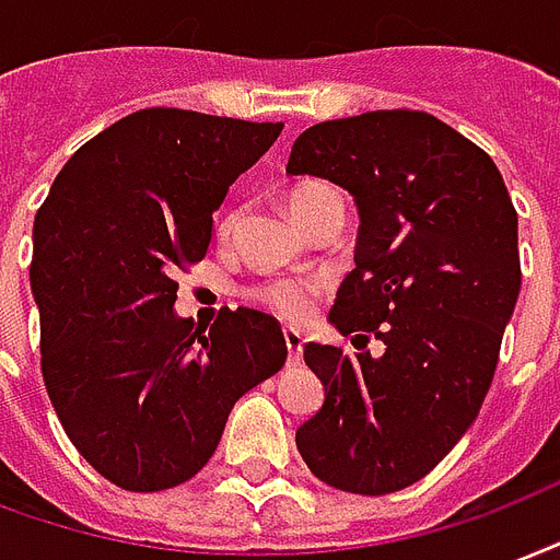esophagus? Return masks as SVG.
Instances as JSON below:
<instances>
[{"label":"esophagus","mask_w":560,"mask_h":560,"mask_svg":"<svg viewBox=\"0 0 560 560\" xmlns=\"http://www.w3.org/2000/svg\"><path fill=\"white\" fill-rule=\"evenodd\" d=\"M284 343H288V364H300L302 335L296 329H284Z\"/></svg>","instance_id":"34e87169"}]
</instances>
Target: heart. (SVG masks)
Returning <instances> with one entry per match:
<instances>
[{
  "label": "heart",
  "instance_id": "1",
  "mask_svg": "<svg viewBox=\"0 0 560 560\" xmlns=\"http://www.w3.org/2000/svg\"><path fill=\"white\" fill-rule=\"evenodd\" d=\"M338 205H341V196L326 180L308 177V180H296L288 189V207L302 225H312L320 213ZM237 225L240 207H225L217 219V240L225 243L234 237ZM323 288H326V281L320 276H276V279L255 281L252 288H246V296L252 305L276 314L279 320H302V317H308Z\"/></svg>",
  "mask_w": 560,
  "mask_h": 560
}]
</instances>
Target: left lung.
<instances>
[{"label":"left lung","mask_w":560,"mask_h":560,"mask_svg":"<svg viewBox=\"0 0 560 560\" xmlns=\"http://www.w3.org/2000/svg\"><path fill=\"white\" fill-rule=\"evenodd\" d=\"M288 175L353 196L355 269L329 320L364 347L383 343L380 355L305 347L326 397L296 448L335 490H404L436 469L490 392L523 284L508 186L490 153L412 109L314 124Z\"/></svg>","instance_id":"1"}]
</instances>
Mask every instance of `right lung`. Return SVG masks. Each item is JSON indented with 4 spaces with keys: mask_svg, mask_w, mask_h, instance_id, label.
<instances>
[{
    "mask_svg": "<svg viewBox=\"0 0 560 560\" xmlns=\"http://www.w3.org/2000/svg\"><path fill=\"white\" fill-rule=\"evenodd\" d=\"M281 127L132 112L70 156L37 210L44 385L70 442L121 490L205 469L234 404L288 359L269 314L225 308L210 329L175 314V272L205 258L213 210Z\"/></svg>",
    "mask_w": 560,
    "mask_h": 560,
    "instance_id": "obj_1",
    "label": "right lung"
}]
</instances>
